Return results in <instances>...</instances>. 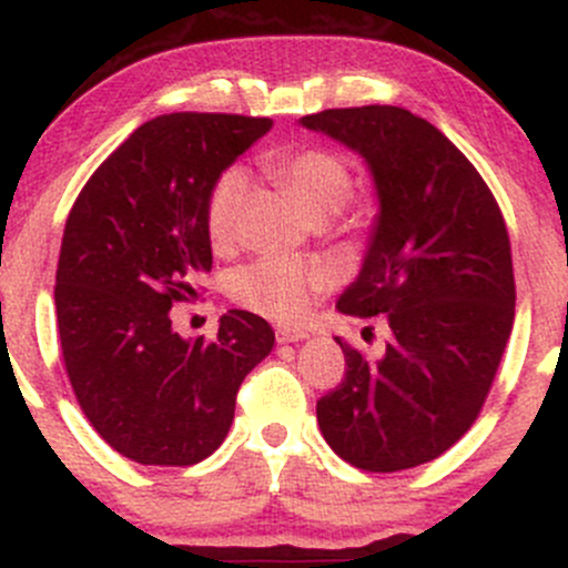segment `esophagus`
Wrapping results in <instances>:
<instances>
[{"label":"esophagus","mask_w":568,"mask_h":568,"mask_svg":"<svg viewBox=\"0 0 568 568\" xmlns=\"http://www.w3.org/2000/svg\"><path fill=\"white\" fill-rule=\"evenodd\" d=\"M308 338L306 331H295V327H278L276 341L278 344H297V341Z\"/></svg>","instance_id":"34e87169"}]
</instances>
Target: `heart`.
I'll list each match as a JSON object with an SVG mask.
<instances>
[{"label":"heart","mask_w":568,"mask_h":568,"mask_svg":"<svg viewBox=\"0 0 568 568\" xmlns=\"http://www.w3.org/2000/svg\"><path fill=\"white\" fill-rule=\"evenodd\" d=\"M267 173L290 189L308 219H327L352 197V170L327 149L284 151L267 160ZM246 179L237 168L224 170L213 181L205 203V230L216 248L230 246L241 216ZM331 273L314 262L290 257H260L241 265L230 276V295L241 306L267 320L295 322L308 314L316 292L327 290Z\"/></svg>","instance_id":"heart-1"}]
</instances>
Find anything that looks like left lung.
I'll return each mask as SVG.
<instances>
[{
	"mask_svg": "<svg viewBox=\"0 0 568 568\" xmlns=\"http://www.w3.org/2000/svg\"><path fill=\"white\" fill-rule=\"evenodd\" d=\"M368 164L379 213L341 314H384L389 341L368 359L341 344L346 376L316 400L338 457L404 471L447 453L477 419L515 322L506 224L471 162L430 121L393 105L303 115Z\"/></svg>",
	"mask_w": 568,
	"mask_h": 568,
	"instance_id": "obj_1",
	"label": "left lung"
}]
</instances>
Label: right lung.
Wrapping results in <instances>:
<instances>
[{"label": "right lung", "mask_w": 568, "mask_h": 568, "mask_svg": "<svg viewBox=\"0 0 568 568\" xmlns=\"http://www.w3.org/2000/svg\"><path fill=\"white\" fill-rule=\"evenodd\" d=\"M271 126L156 115L97 168L67 216L53 290L67 376L94 430L143 466H192L219 449L237 387L273 349L252 311H227L213 341L181 338L170 322L211 271L213 181Z\"/></svg>", "instance_id": "obj_1"}]
</instances>
